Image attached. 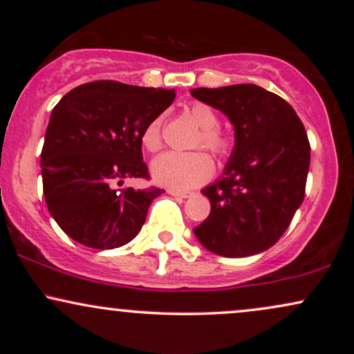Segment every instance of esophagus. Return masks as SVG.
<instances>
[{"label": "esophagus", "mask_w": 354, "mask_h": 354, "mask_svg": "<svg viewBox=\"0 0 354 354\" xmlns=\"http://www.w3.org/2000/svg\"><path fill=\"white\" fill-rule=\"evenodd\" d=\"M171 196H176V198H191L193 196V193L191 191H178V189H169L168 191Z\"/></svg>", "instance_id": "1"}]
</instances>
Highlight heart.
<instances>
[{"label": "heart", "mask_w": 354, "mask_h": 354, "mask_svg": "<svg viewBox=\"0 0 354 354\" xmlns=\"http://www.w3.org/2000/svg\"><path fill=\"white\" fill-rule=\"evenodd\" d=\"M191 120L201 131L194 141V148H205L216 158H225L231 149V140L218 128L216 113L205 103H193L188 108ZM163 120L154 118L141 133V145L146 151L156 153L161 148ZM151 174L158 185L171 189H189L205 183L213 174V161L205 151L165 153L151 163Z\"/></svg>", "instance_id": "b5f03b06"}]
</instances>
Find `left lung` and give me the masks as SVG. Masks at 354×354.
Returning <instances> with one entry per match:
<instances>
[{
	"label": "left lung",
	"mask_w": 354,
	"mask_h": 354,
	"mask_svg": "<svg viewBox=\"0 0 354 354\" xmlns=\"http://www.w3.org/2000/svg\"><path fill=\"white\" fill-rule=\"evenodd\" d=\"M234 126V149L225 173L201 191L209 216L194 228L211 253L243 258L283 236L304 200L310 141L290 104L256 84L191 89Z\"/></svg>",
	"instance_id": "left-lung-1"
}]
</instances>
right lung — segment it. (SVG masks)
<instances>
[{"mask_svg": "<svg viewBox=\"0 0 354 354\" xmlns=\"http://www.w3.org/2000/svg\"><path fill=\"white\" fill-rule=\"evenodd\" d=\"M174 89L100 80L71 89L55 108L41 151L43 193L68 236L95 250L131 241L160 188H123L148 180L141 133L174 100Z\"/></svg>", "mask_w": 354, "mask_h": 354, "instance_id": "add662e5", "label": "right lung"}]
</instances>
